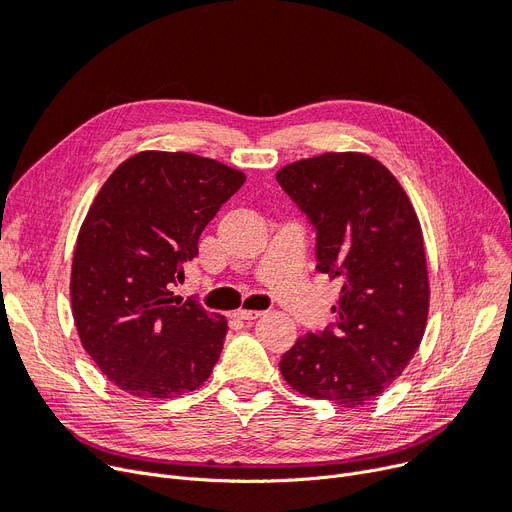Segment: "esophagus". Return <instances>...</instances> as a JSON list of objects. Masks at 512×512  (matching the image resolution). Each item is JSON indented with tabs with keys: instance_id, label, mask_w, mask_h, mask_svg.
<instances>
[{
	"instance_id": "1",
	"label": "esophagus",
	"mask_w": 512,
	"mask_h": 512,
	"mask_svg": "<svg viewBox=\"0 0 512 512\" xmlns=\"http://www.w3.org/2000/svg\"><path fill=\"white\" fill-rule=\"evenodd\" d=\"M262 312L260 310H237L235 312V316L237 319H241V321H254V319H258Z\"/></svg>"
}]
</instances>
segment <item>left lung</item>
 <instances>
[{"mask_svg":"<svg viewBox=\"0 0 512 512\" xmlns=\"http://www.w3.org/2000/svg\"><path fill=\"white\" fill-rule=\"evenodd\" d=\"M277 183L316 233V271L342 281L335 323L302 335L279 362L308 398L377 400L415 356L429 281L419 218L396 177L371 156L321 154L283 166Z\"/></svg>","mask_w":512,"mask_h":512,"instance_id":"8db88e82","label":"left lung"}]
</instances>
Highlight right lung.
Wrapping results in <instances>:
<instances>
[{"instance_id":"add662e5","label":"right lung","mask_w":512,"mask_h":512,"mask_svg":"<svg viewBox=\"0 0 512 512\" xmlns=\"http://www.w3.org/2000/svg\"><path fill=\"white\" fill-rule=\"evenodd\" d=\"M243 181L196 154L141 152L97 193L72 258L70 302L83 348L123 392L175 398L210 377L227 319L173 287Z\"/></svg>"}]
</instances>
